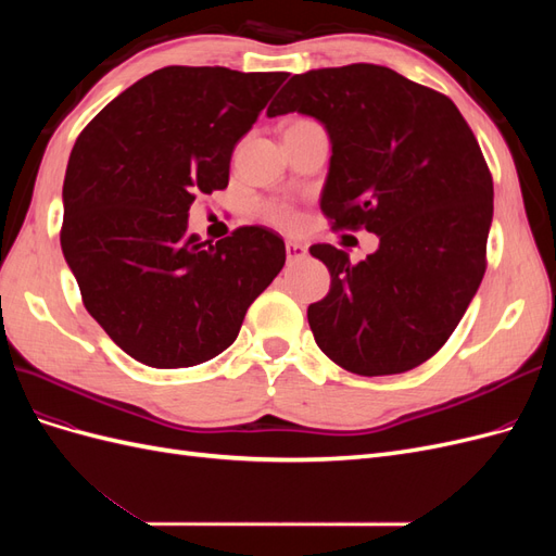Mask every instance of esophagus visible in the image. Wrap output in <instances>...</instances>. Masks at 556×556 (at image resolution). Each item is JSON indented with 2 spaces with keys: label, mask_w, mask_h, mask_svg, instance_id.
Listing matches in <instances>:
<instances>
[{
  "label": "esophagus",
  "mask_w": 556,
  "mask_h": 556,
  "mask_svg": "<svg viewBox=\"0 0 556 556\" xmlns=\"http://www.w3.org/2000/svg\"><path fill=\"white\" fill-rule=\"evenodd\" d=\"M285 255H288V262L292 264V262L304 260L308 255V250H306V245H301L296 241H288L285 243Z\"/></svg>",
  "instance_id": "obj_1"
}]
</instances>
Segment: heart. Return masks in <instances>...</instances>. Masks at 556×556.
<instances>
[{
    "label": "heart",
    "instance_id": "b5f03b06",
    "mask_svg": "<svg viewBox=\"0 0 556 556\" xmlns=\"http://www.w3.org/2000/svg\"><path fill=\"white\" fill-rule=\"evenodd\" d=\"M260 213L268 225H274L278 229H294L299 225V213L290 204H285V201H268V204L260 208Z\"/></svg>",
    "mask_w": 556,
    "mask_h": 556
}]
</instances>
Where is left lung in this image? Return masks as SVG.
Masks as SVG:
<instances>
[{
	"instance_id": "8db88e82",
	"label": "left lung",
	"mask_w": 556,
	"mask_h": 556,
	"mask_svg": "<svg viewBox=\"0 0 556 556\" xmlns=\"http://www.w3.org/2000/svg\"><path fill=\"white\" fill-rule=\"evenodd\" d=\"M306 113L331 139L319 208L331 229L380 245L350 264L317 243L329 294L308 306L315 343L357 376H394L433 357L457 329L486 268L494 185L452 99L378 64L292 76L266 115Z\"/></svg>"
}]
</instances>
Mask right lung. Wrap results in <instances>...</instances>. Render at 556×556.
I'll list each match as a JSON object with an SVG mask.
<instances>
[{"label": "right lung", "mask_w": 556, "mask_h": 556, "mask_svg": "<svg viewBox=\"0 0 556 556\" xmlns=\"http://www.w3.org/2000/svg\"><path fill=\"white\" fill-rule=\"evenodd\" d=\"M288 78L164 66L80 131L64 176L60 243L83 304L129 357L153 368L208 362L285 264L252 225L215 245L188 231L194 197L225 190L233 146Z\"/></svg>", "instance_id": "add662e5"}]
</instances>
